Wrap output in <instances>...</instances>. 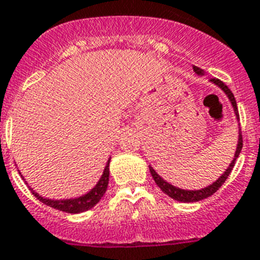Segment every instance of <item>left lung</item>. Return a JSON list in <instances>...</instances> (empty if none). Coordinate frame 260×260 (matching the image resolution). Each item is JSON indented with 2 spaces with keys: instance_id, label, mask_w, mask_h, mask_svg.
<instances>
[{
  "instance_id": "1",
  "label": "left lung",
  "mask_w": 260,
  "mask_h": 260,
  "mask_svg": "<svg viewBox=\"0 0 260 260\" xmlns=\"http://www.w3.org/2000/svg\"><path fill=\"white\" fill-rule=\"evenodd\" d=\"M194 72L197 73V74H199V76H202L203 74V70L201 68H198V66H194ZM211 82H214L215 85H218V86L220 87V89L224 91V93L227 94V96H229V100L231 101V104H233V107L234 110H235V114H237V118H239V114H238V107H237V101H235V96H234L233 91H231L230 89H229V86L227 85H224V83L220 81V79L218 78H211ZM242 147H243V138H242V132L239 133V139H238V147H237V151H235V156H234L233 162L230 164V166H229V169H227L226 171H224V174H222L220 175V178L218 179L216 182H214L212 184H210V186H207V187L202 188V190H194V191H190V190H182V188H178L175 187V186H173V184L167 183L166 181H164L162 178L158 175V174L155 173V170H154L153 167L150 166V173H151V175H153L154 181H155V183L159 186V188L162 190V191L165 192V194H167L170 198L175 199V201H179V202H198V201H202V199H206L209 198V197H211L214 192H216L220 188V186H222L224 182H226V179L229 178V175H230L231 170H233L234 165H235V162H237V158L239 156V153H241Z\"/></svg>"
}]
</instances>
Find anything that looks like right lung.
I'll return each instance as SVG.
<instances>
[{
  "label": "right lung",
  "mask_w": 260,
  "mask_h": 260,
  "mask_svg": "<svg viewBox=\"0 0 260 260\" xmlns=\"http://www.w3.org/2000/svg\"><path fill=\"white\" fill-rule=\"evenodd\" d=\"M109 164H110V158L107 160V165L105 167L104 174H102V177H101L100 182L95 184V187L89 191L87 194H85L83 197H79V198L76 199H66V201H51V199H46L42 198L41 195H38L37 192H34L31 188V191H33L34 197L41 201V202L44 203L46 206H50L53 209L59 210V211L63 212H70V214H78V212H83L86 211V210H90L91 207L96 205V203L100 202L101 198L104 197L105 191L107 190V184H109Z\"/></svg>",
  "instance_id": "right-lung-1"
}]
</instances>
